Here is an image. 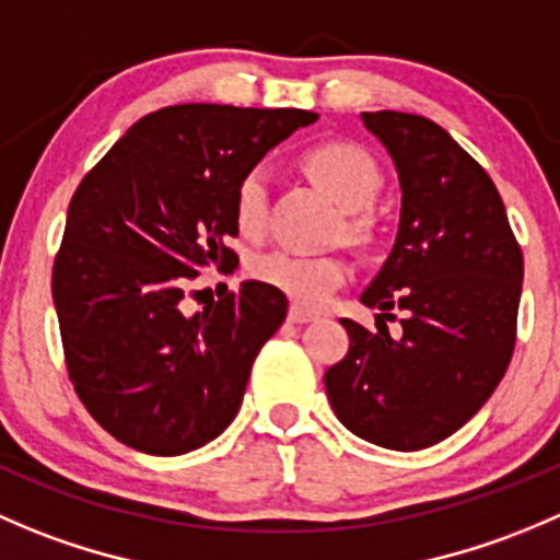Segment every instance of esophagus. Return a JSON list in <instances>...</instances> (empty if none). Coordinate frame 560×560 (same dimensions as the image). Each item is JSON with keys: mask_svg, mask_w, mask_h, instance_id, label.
Masks as SVG:
<instances>
[{"mask_svg": "<svg viewBox=\"0 0 560 560\" xmlns=\"http://www.w3.org/2000/svg\"><path fill=\"white\" fill-rule=\"evenodd\" d=\"M287 319L295 325H303V323H314V319H319L317 312H308V308L298 306V303H292L290 306V314H287Z\"/></svg>", "mask_w": 560, "mask_h": 560, "instance_id": "1", "label": "esophagus"}]
</instances>
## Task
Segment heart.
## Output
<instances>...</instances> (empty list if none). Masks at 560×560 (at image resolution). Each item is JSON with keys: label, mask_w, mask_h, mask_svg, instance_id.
<instances>
[{"label": "heart", "mask_w": 560, "mask_h": 560, "mask_svg": "<svg viewBox=\"0 0 560 560\" xmlns=\"http://www.w3.org/2000/svg\"><path fill=\"white\" fill-rule=\"evenodd\" d=\"M308 177L328 194L330 199L350 210L347 232L352 237L366 235V221L358 210H366L383 191V172L369 150L355 142H323L303 155ZM232 215L243 235H262L268 221V177L262 170H248L241 175L232 197ZM252 279L284 292L290 301L303 308H323L336 290L350 281L352 268L339 254L306 257L292 252H270L252 259Z\"/></svg>", "instance_id": "1"}]
</instances>
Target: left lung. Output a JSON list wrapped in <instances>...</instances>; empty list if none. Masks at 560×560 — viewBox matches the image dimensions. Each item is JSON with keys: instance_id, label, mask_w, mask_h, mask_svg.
<instances>
[{"instance_id": "8db88e82", "label": "left lung", "mask_w": 560, "mask_h": 560, "mask_svg": "<svg viewBox=\"0 0 560 560\" xmlns=\"http://www.w3.org/2000/svg\"><path fill=\"white\" fill-rule=\"evenodd\" d=\"M399 172L394 252L361 301L401 312V339L341 319L350 350L325 372L341 424L396 452L454 435L498 388L517 341L523 248L485 166L438 122L363 112Z\"/></svg>"}]
</instances>
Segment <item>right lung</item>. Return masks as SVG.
I'll return each mask as SVG.
<instances>
[{"instance_id": "obj_1", "label": "right lung", "mask_w": 560, "mask_h": 560, "mask_svg": "<svg viewBox=\"0 0 560 560\" xmlns=\"http://www.w3.org/2000/svg\"><path fill=\"white\" fill-rule=\"evenodd\" d=\"M303 108L180 103L148 114L75 188L54 257L65 366L97 424L136 452L175 457L219 438L243 401L284 292L246 281L186 314L188 284L232 268V197Z\"/></svg>"}]
</instances>
